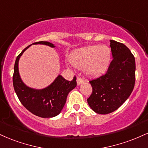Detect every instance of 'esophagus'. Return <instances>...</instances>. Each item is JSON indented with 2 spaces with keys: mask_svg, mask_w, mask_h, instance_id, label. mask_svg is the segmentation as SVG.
Returning <instances> with one entry per match:
<instances>
[{
  "mask_svg": "<svg viewBox=\"0 0 148 148\" xmlns=\"http://www.w3.org/2000/svg\"><path fill=\"white\" fill-rule=\"evenodd\" d=\"M76 82H77V85L78 86H80L84 83V80H83L80 77H77V79H76Z\"/></svg>",
  "mask_w": 148,
  "mask_h": 148,
  "instance_id": "1",
  "label": "esophagus"
}]
</instances>
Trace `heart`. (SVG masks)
<instances>
[{
	"instance_id": "obj_1",
	"label": "heart",
	"mask_w": 148,
	"mask_h": 148,
	"mask_svg": "<svg viewBox=\"0 0 148 148\" xmlns=\"http://www.w3.org/2000/svg\"><path fill=\"white\" fill-rule=\"evenodd\" d=\"M111 51L105 45H89L76 49L70 55L72 63L91 77H97L108 69Z\"/></svg>"
}]
</instances>
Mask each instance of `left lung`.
Masks as SVG:
<instances>
[{
    "label": "left lung",
    "mask_w": 148,
    "mask_h": 148,
    "mask_svg": "<svg viewBox=\"0 0 148 148\" xmlns=\"http://www.w3.org/2000/svg\"><path fill=\"white\" fill-rule=\"evenodd\" d=\"M113 60L103 76L90 81L92 93L87 99L95 113L108 114L117 110L130 96L135 84V58L123 44L110 40Z\"/></svg>",
    "instance_id": "obj_1"
}]
</instances>
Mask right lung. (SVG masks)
<instances>
[{"mask_svg":"<svg viewBox=\"0 0 148 148\" xmlns=\"http://www.w3.org/2000/svg\"><path fill=\"white\" fill-rule=\"evenodd\" d=\"M33 45H44L54 48L49 42H38ZM25 48L16 57L14 64L13 86L14 91L23 106L30 112L41 118H53L60 113L66 103L69 92L76 86V78L68 81L59 74L49 86L42 89L28 87L22 81L18 72V61L27 49Z\"/></svg>","mask_w":148,"mask_h":148,"instance_id":"1","label":"right lung"}]
</instances>
